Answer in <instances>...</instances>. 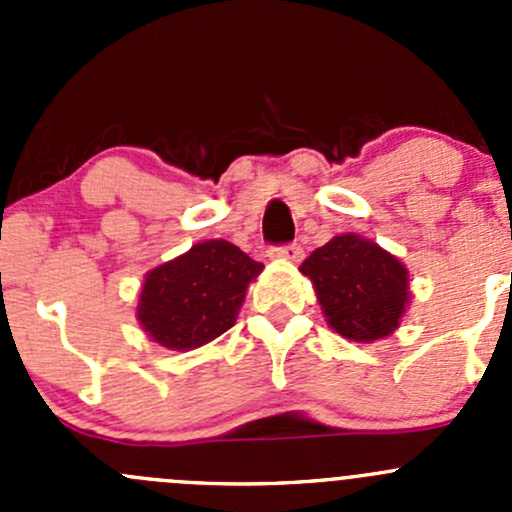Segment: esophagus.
I'll use <instances>...</instances> for the list:
<instances>
[{
	"label": "esophagus",
	"mask_w": 512,
	"mask_h": 512,
	"mask_svg": "<svg viewBox=\"0 0 512 512\" xmlns=\"http://www.w3.org/2000/svg\"><path fill=\"white\" fill-rule=\"evenodd\" d=\"M272 257H277V260H287V262H299L302 260V247L297 245V242H292V245H282V247H272L270 250Z\"/></svg>",
	"instance_id": "1"
}]
</instances>
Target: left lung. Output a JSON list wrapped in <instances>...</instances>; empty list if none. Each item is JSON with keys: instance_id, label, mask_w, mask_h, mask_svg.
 Listing matches in <instances>:
<instances>
[{"instance_id": "8db88e82", "label": "left lung", "mask_w": 512, "mask_h": 512, "mask_svg": "<svg viewBox=\"0 0 512 512\" xmlns=\"http://www.w3.org/2000/svg\"><path fill=\"white\" fill-rule=\"evenodd\" d=\"M329 327L371 344L399 329L409 307V270L399 257L356 232L334 235L302 262Z\"/></svg>"}]
</instances>
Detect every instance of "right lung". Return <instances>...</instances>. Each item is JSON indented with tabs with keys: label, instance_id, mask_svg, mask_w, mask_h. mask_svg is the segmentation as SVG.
<instances>
[{
	"label": "right lung",
	"instance_id": "obj_1",
	"mask_svg": "<svg viewBox=\"0 0 512 512\" xmlns=\"http://www.w3.org/2000/svg\"><path fill=\"white\" fill-rule=\"evenodd\" d=\"M262 267L227 240L198 242L146 272L138 292V324L173 352L203 347L235 324L247 287Z\"/></svg>",
	"mask_w": 512,
	"mask_h": 512
}]
</instances>
